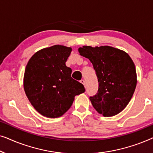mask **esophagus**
<instances>
[{
  "instance_id": "1",
  "label": "esophagus",
  "mask_w": 153,
  "mask_h": 153,
  "mask_svg": "<svg viewBox=\"0 0 153 153\" xmlns=\"http://www.w3.org/2000/svg\"><path fill=\"white\" fill-rule=\"evenodd\" d=\"M80 82L82 83V84L84 85V87L85 88L86 86H85V80H83V79H81V80L80 81Z\"/></svg>"
}]
</instances>
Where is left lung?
I'll return each instance as SVG.
<instances>
[{
	"mask_svg": "<svg viewBox=\"0 0 153 153\" xmlns=\"http://www.w3.org/2000/svg\"><path fill=\"white\" fill-rule=\"evenodd\" d=\"M81 56L88 58L97 76L99 88L90 97L95 109L104 117L116 116L126 107L137 86L133 60L124 51L109 46L79 48Z\"/></svg>",
	"mask_w": 153,
	"mask_h": 153,
	"instance_id": "obj_1",
	"label": "left lung"
}]
</instances>
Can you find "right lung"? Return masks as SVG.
<instances>
[{"instance_id": "1", "label": "right lung", "mask_w": 153, "mask_h": 153, "mask_svg": "<svg viewBox=\"0 0 153 153\" xmlns=\"http://www.w3.org/2000/svg\"><path fill=\"white\" fill-rule=\"evenodd\" d=\"M72 48L54 45L36 52L25 70V93L35 109L47 118L61 116L72 105L84 86L71 77L65 62Z\"/></svg>"}]
</instances>
